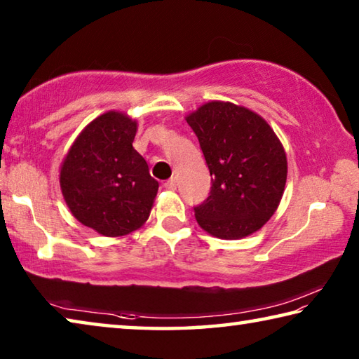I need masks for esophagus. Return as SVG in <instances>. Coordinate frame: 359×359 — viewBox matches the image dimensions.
<instances>
[{
    "label": "esophagus",
    "mask_w": 359,
    "mask_h": 359,
    "mask_svg": "<svg viewBox=\"0 0 359 359\" xmlns=\"http://www.w3.org/2000/svg\"><path fill=\"white\" fill-rule=\"evenodd\" d=\"M165 188H168V190H175L177 188V182H175V179H169L165 182Z\"/></svg>",
    "instance_id": "34e87169"
}]
</instances>
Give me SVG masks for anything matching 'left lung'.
<instances>
[{
	"mask_svg": "<svg viewBox=\"0 0 359 359\" xmlns=\"http://www.w3.org/2000/svg\"><path fill=\"white\" fill-rule=\"evenodd\" d=\"M209 172V196L194 205L199 226L222 239L258 231L280 203L287 155L266 120L245 107L212 101L187 117Z\"/></svg>",
	"mask_w": 359,
	"mask_h": 359,
	"instance_id": "obj_1",
	"label": "left lung"
}]
</instances>
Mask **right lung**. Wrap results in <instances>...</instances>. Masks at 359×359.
I'll list each match as a JSON object with an SVG mask.
<instances>
[{
    "label": "right lung",
    "mask_w": 359,
    "mask_h": 359,
    "mask_svg": "<svg viewBox=\"0 0 359 359\" xmlns=\"http://www.w3.org/2000/svg\"><path fill=\"white\" fill-rule=\"evenodd\" d=\"M136 130L123 114L100 115L79 135L60 171L72 215L109 238L141 228L158 191L147 161L133 147Z\"/></svg>",
    "instance_id": "obj_1"
}]
</instances>
